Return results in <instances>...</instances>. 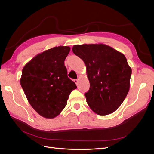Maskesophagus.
Returning <instances> with one entry per match:
<instances>
[{
	"mask_svg": "<svg viewBox=\"0 0 154 154\" xmlns=\"http://www.w3.org/2000/svg\"><path fill=\"white\" fill-rule=\"evenodd\" d=\"M73 81H74V82L76 84V85H78V83H79V80H78V79H74Z\"/></svg>",
	"mask_w": 154,
	"mask_h": 154,
	"instance_id": "esophagus-1",
	"label": "esophagus"
}]
</instances>
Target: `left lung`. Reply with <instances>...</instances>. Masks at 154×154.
<instances>
[{"label":"left lung","instance_id":"obj_1","mask_svg":"<svg viewBox=\"0 0 154 154\" xmlns=\"http://www.w3.org/2000/svg\"><path fill=\"white\" fill-rule=\"evenodd\" d=\"M72 51L86 66L90 88L85 96L90 109L100 116L115 112L130 88L132 70L126 56L103 44L75 45Z\"/></svg>","mask_w":154,"mask_h":154}]
</instances>
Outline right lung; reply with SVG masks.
Here are the masks:
<instances>
[{
  "label": "right lung",
  "instance_id": "add662e5",
  "mask_svg": "<svg viewBox=\"0 0 154 154\" xmlns=\"http://www.w3.org/2000/svg\"><path fill=\"white\" fill-rule=\"evenodd\" d=\"M70 50L69 46L48 49L23 68L21 86L33 109L44 118L58 116L66 105L70 93L77 88L68 77L64 63Z\"/></svg>",
  "mask_w": 154,
  "mask_h": 154
}]
</instances>
